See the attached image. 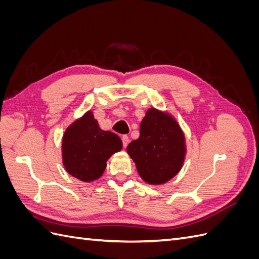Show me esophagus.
<instances>
[{"mask_svg": "<svg viewBox=\"0 0 259 259\" xmlns=\"http://www.w3.org/2000/svg\"><path fill=\"white\" fill-rule=\"evenodd\" d=\"M122 143H123V146L126 147L130 143V137L127 135H123L122 136Z\"/></svg>", "mask_w": 259, "mask_h": 259, "instance_id": "1", "label": "esophagus"}]
</instances>
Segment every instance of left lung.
Here are the masks:
<instances>
[{
	"mask_svg": "<svg viewBox=\"0 0 259 259\" xmlns=\"http://www.w3.org/2000/svg\"><path fill=\"white\" fill-rule=\"evenodd\" d=\"M126 150L145 182L164 184L183 166L185 137L173 117L152 108L140 123L139 138Z\"/></svg>",
	"mask_w": 259,
	"mask_h": 259,
	"instance_id": "left-lung-1",
	"label": "left lung"
}]
</instances>
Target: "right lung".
I'll return each instance as SVG.
<instances>
[{
    "mask_svg": "<svg viewBox=\"0 0 259 259\" xmlns=\"http://www.w3.org/2000/svg\"><path fill=\"white\" fill-rule=\"evenodd\" d=\"M122 149L121 138L98 126L92 112L69 126L62 139V159L70 175L93 182L104 174L107 160Z\"/></svg>",
    "mask_w": 259,
    "mask_h": 259,
    "instance_id": "right-lung-1",
    "label": "right lung"
}]
</instances>
